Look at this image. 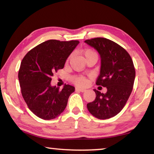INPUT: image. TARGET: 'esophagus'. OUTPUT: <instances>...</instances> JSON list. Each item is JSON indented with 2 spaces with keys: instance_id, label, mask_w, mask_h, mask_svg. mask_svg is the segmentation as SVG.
<instances>
[{
  "instance_id": "1",
  "label": "esophagus",
  "mask_w": 154,
  "mask_h": 154,
  "mask_svg": "<svg viewBox=\"0 0 154 154\" xmlns=\"http://www.w3.org/2000/svg\"><path fill=\"white\" fill-rule=\"evenodd\" d=\"M75 90H76L77 91H79V92H85V90H86L83 89V88H75Z\"/></svg>"
}]
</instances>
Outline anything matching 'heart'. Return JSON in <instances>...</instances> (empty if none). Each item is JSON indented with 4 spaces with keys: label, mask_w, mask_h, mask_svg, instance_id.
I'll list each match as a JSON object with an SVG mask.
<instances>
[{
    "label": "heart",
    "mask_w": 154,
    "mask_h": 154,
    "mask_svg": "<svg viewBox=\"0 0 154 154\" xmlns=\"http://www.w3.org/2000/svg\"><path fill=\"white\" fill-rule=\"evenodd\" d=\"M94 54L96 55V54L94 51L90 50V49H88V50H86L84 52L85 57L90 55H94ZM72 82H73L75 84H77L78 85H86L87 83V80L85 79L84 77H83L82 76L74 77L72 78Z\"/></svg>",
    "instance_id": "obj_1"
}]
</instances>
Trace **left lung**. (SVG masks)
Segmentation results:
<instances>
[{
  "label": "left lung",
  "mask_w": 154,
  "mask_h": 154,
  "mask_svg": "<svg viewBox=\"0 0 154 154\" xmlns=\"http://www.w3.org/2000/svg\"><path fill=\"white\" fill-rule=\"evenodd\" d=\"M84 42L95 49L100 57V75L96 85L106 87V93L96 89L95 100L87 104L90 113L100 119L118 114L132 92L135 69L129 54L118 44L105 38H94Z\"/></svg>",
  "instance_id": "1"
}]
</instances>
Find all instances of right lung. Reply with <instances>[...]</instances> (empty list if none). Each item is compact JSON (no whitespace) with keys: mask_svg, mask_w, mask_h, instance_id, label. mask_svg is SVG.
I'll use <instances>...</instances> for the list:
<instances>
[{"mask_svg":"<svg viewBox=\"0 0 154 154\" xmlns=\"http://www.w3.org/2000/svg\"><path fill=\"white\" fill-rule=\"evenodd\" d=\"M79 43V41L49 40L28 51L18 72L21 92L30 110L43 119L59 116L66 108L75 87L65 85L62 90L51 85V77Z\"/></svg>","mask_w":154,"mask_h":154,"instance_id":"obj_1","label":"right lung"}]
</instances>
